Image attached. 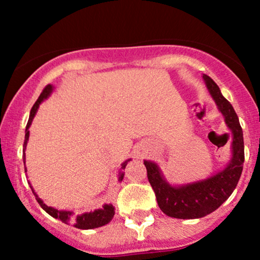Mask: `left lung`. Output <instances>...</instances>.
Here are the masks:
<instances>
[{"label": "left lung", "instance_id": "1", "mask_svg": "<svg viewBox=\"0 0 260 260\" xmlns=\"http://www.w3.org/2000/svg\"><path fill=\"white\" fill-rule=\"evenodd\" d=\"M203 79L217 110L225 118L226 126L232 132V155L223 170L204 180L181 186L169 183L156 162L144 160L148 180L156 196L159 208L164 214L176 219H199L215 211L232 194L243 170L244 143L238 116L231 104L223 98L216 83L207 74H203Z\"/></svg>", "mask_w": 260, "mask_h": 260}]
</instances>
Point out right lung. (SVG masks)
<instances>
[{"mask_svg": "<svg viewBox=\"0 0 260 260\" xmlns=\"http://www.w3.org/2000/svg\"><path fill=\"white\" fill-rule=\"evenodd\" d=\"M52 91H53L52 84H49V85L45 86V89L40 94V96H39L37 103H35L34 106L31 107L30 115H29V121H28V123H26V128H25L24 145H23V147H24V168H25V149H26V143H28V140H29V127H30L32 118H34L35 115H37L39 105H40L44 100H46L47 98L51 95ZM129 161H131V159H128L121 164V170L118 171V181L120 182L123 180V176H124L123 172H122V170L126 169L127 164L129 162ZM25 172H26V169H25ZM29 184H30V182H29ZM30 188H31L32 193H34L35 199H37L39 204H40V207L43 208L44 210L49 214V215L55 217V219L61 220V221L64 223H72L74 228H77V229L91 230V229L101 228V226L106 225V223H109L110 221H111L113 215H115V208H113L112 204H104L101 209H96V210L90 211V213L78 214V215H77L74 211H71V210H58V209L49 207V205L45 204L44 201H41V199L39 198V196L35 193L34 188H32L31 186H30Z\"/></svg>", "mask_w": 260, "mask_h": 260, "instance_id": "right-lung-1", "label": "right lung"}]
</instances>
